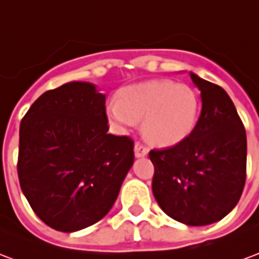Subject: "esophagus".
I'll use <instances>...</instances> for the list:
<instances>
[{"instance_id": "34e87169", "label": "esophagus", "mask_w": 259, "mask_h": 259, "mask_svg": "<svg viewBox=\"0 0 259 259\" xmlns=\"http://www.w3.org/2000/svg\"><path fill=\"white\" fill-rule=\"evenodd\" d=\"M149 153V148H146L143 143L137 142L135 143V156L137 157H145Z\"/></svg>"}]
</instances>
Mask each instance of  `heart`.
I'll use <instances>...</instances> for the list:
<instances>
[{
    "mask_svg": "<svg viewBox=\"0 0 259 259\" xmlns=\"http://www.w3.org/2000/svg\"><path fill=\"white\" fill-rule=\"evenodd\" d=\"M200 110L201 99L193 87L153 80L122 88L107 114L121 128L142 121L143 135L150 142L168 146L194 131Z\"/></svg>",
    "mask_w": 259,
    "mask_h": 259,
    "instance_id": "1",
    "label": "heart"
}]
</instances>
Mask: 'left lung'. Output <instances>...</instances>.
<instances>
[{"mask_svg":"<svg viewBox=\"0 0 259 259\" xmlns=\"http://www.w3.org/2000/svg\"><path fill=\"white\" fill-rule=\"evenodd\" d=\"M201 92V113L194 131L182 142L153 149L152 189L172 220L203 226L235 208L244 189L246 130L224 88L190 73Z\"/></svg>","mask_w":259,"mask_h":259,"instance_id":"obj_1","label":"left lung"}]
</instances>
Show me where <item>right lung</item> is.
<instances>
[{
  "label": "right lung",
  "mask_w": 259,
  "mask_h": 259,
  "mask_svg": "<svg viewBox=\"0 0 259 259\" xmlns=\"http://www.w3.org/2000/svg\"><path fill=\"white\" fill-rule=\"evenodd\" d=\"M106 96L73 81L44 92L19 131L18 175L39 220L60 232L101 221L134 164V141L109 134Z\"/></svg>",
  "instance_id": "right-lung-1"
}]
</instances>
